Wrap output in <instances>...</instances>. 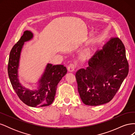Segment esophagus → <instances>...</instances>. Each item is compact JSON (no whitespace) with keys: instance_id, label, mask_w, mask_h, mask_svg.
I'll list each match as a JSON object with an SVG mask.
<instances>
[{"instance_id":"obj_1","label":"esophagus","mask_w":135,"mask_h":135,"mask_svg":"<svg viewBox=\"0 0 135 135\" xmlns=\"http://www.w3.org/2000/svg\"><path fill=\"white\" fill-rule=\"evenodd\" d=\"M75 68V65L73 64H70V65H69V66H68V71H70V72L74 71Z\"/></svg>"}]
</instances>
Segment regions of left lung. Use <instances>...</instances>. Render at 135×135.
<instances>
[{
  "label": "left lung",
  "instance_id": "1",
  "mask_svg": "<svg viewBox=\"0 0 135 135\" xmlns=\"http://www.w3.org/2000/svg\"><path fill=\"white\" fill-rule=\"evenodd\" d=\"M87 69L75 74L80 97L87 105L109 103L128 73L125 47L119 38H112L88 61Z\"/></svg>",
  "mask_w": 135,
  "mask_h": 135
}]
</instances>
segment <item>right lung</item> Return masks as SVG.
<instances>
[{"mask_svg": "<svg viewBox=\"0 0 135 135\" xmlns=\"http://www.w3.org/2000/svg\"><path fill=\"white\" fill-rule=\"evenodd\" d=\"M33 38L30 31L26 30L12 48L8 65V73L15 91L20 99L31 107H43L51 105L55 99L57 84L66 74L67 69L62 65L48 64L38 81L37 89H30L23 87L20 83L18 69L20 55L24 43Z\"/></svg>", "mask_w": 135, "mask_h": 135, "instance_id": "add662e5", "label": "right lung"}]
</instances>
